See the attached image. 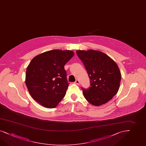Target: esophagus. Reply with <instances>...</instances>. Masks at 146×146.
Listing matches in <instances>:
<instances>
[{"instance_id":"34e87169","label":"esophagus","mask_w":146,"mask_h":146,"mask_svg":"<svg viewBox=\"0 0 146 146\" xmlns=\"http://www.w3.org/2000/svg\"><path fill=\"white\" fill-rule=\"evenodd\" d=\"M75 83L76 84L79 85V84H80V82H79V81L78 80H76L75 81Z\"/></svg>"}]
</instances>
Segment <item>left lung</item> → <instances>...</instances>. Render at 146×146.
<instances>
[{"label": "left lung", "instance_id": "left-lung-1", "mask_svg": "<svg viewBox=\"0 0 146 146\" xmlns=\"http://www.w3.org/2000/svg\"><path fill=\"white\" fill-rule=\"evenodd\" d=\"M90 81L89 89L82 88L84 98L92 105L99 106L110 101L118 92L121 74L110 57L99 50H76Z\"/></svg>", "mask_w": 146, "mask_h": 146}]
</instances>
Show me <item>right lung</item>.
I'll return each instance as SVG.
<instances>
[{"mask_svg":"<svg viewBox=\"0 0 146 146\" xmlns=\"http://www.w3.org/2000/svg\"><path fill=\"white\" fill-rule=\"evenodd\" d=\"M72 50H51L36 56L27 67L25 84L32 98L53 108L65 97L69 86L64 65L74 56Z\"/></svg>","mask_w":146,"mask_h":146,"instance_id":"1","label":"right lung"}]
</instances>
